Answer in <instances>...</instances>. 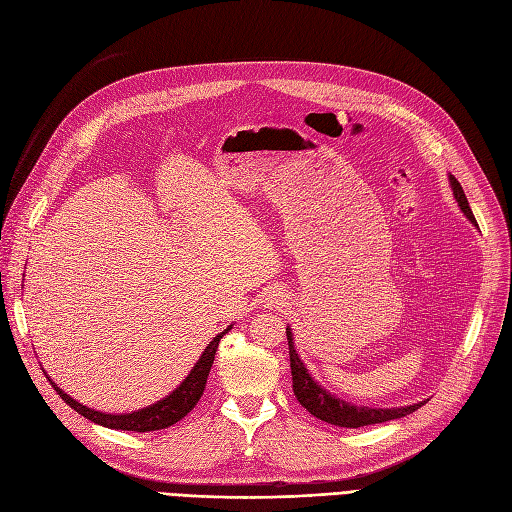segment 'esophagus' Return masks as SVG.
<instances>
[{
  "label": "esophagus",
  "mask_w": 512,
  "mask_h": 512,
  "mask_svg": "<svg viewBox=\"0 0 512 512\" xmlns=\"http://www.w3.org/2000/svg\"><path fill=\"white\" fill-rule=\"evenodd\" d=\"M286 301H288V294L281 288H273L264 294V305H267L269 309H281L286 305Z\"/></svg>",
  "instance_id": "1"
}]
</instances>
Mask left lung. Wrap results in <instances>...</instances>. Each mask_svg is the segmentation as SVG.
Returning a JSON list of instances; mask_svg holds the SVG:
<instances>
[{"mask_svg": "<svg viewBox=\"0 0 512 512\" xmlns=\"http://www.w3.org/2000/svg\"><path fill=\"white\" fill-rule=\"evenodd\" d=\"M449 186L453 190V199L457 201V207L462 209V214L472 222L477 224L472 216V209L468 205V199L464 195V190L453 175H449ZM286 337H288V347H290V368H292V387H294V396L296 400L303 404V407L317 419L326 421V424L339 426V428H362V426H373V424H383V421L398 419L404 415H411L417 411L421 404H426V400H421L417 404H407V407H394V409H377V407H358V404H351L339 396H334L328 392L324 385L317 383L311 373L307 370L305 362L298 356V351L294 347V334L292 328H286Z\"/></svg>", "mask_w": 512, "mask_h": 512, "instance_id": "8db88e82", "label": "left lung"}]
</instances>
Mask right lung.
I'll use <instances>...</instances> for the list:
<instances>
[{
  "mask_svg": "<svg viewBox=\"0 0 512 512\" xmlns=\"http://www.w3.org/2000/svg\"><path fill=\"white\" fill-rule=\"evenodd\" d=\"M231 328H233V324L211 339V343L203 349V354L197 360V364L190 368L186 379L178 387H175L169 396H165L163 400H158L154 404H148V407H144V409L131 411V413H103V411L88 409V407H84V404H80L78 400L69 396L67 392H63L61 387L48 375L46 377H48L50 385L57 390V394L65 400V404H69V407H72L76 413H80L82 417L91 419L93 424H99L103 428H112V430H129V432L163 430V428L178 424L180 419H184L192 409H195V404L203 396L207 375H209L211 364H214V358H216L218 343Z\"/></svg>",
  "mask_w": 512,
  "mask_h": 512,
  "instance_id": "add662e5",
  "label": "right lung"
}]
</instances>
